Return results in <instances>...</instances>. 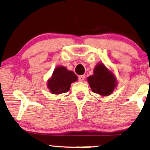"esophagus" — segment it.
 Listing matches in <instances>:
<instances>
[{"label":"esophagus","instance_id":"34e87169","mask_svg":"<svg viewBox=\"0 0 150 150\" xmlns=\"http://www.w3.org/2000/svg\"><path fill=\"white\" fill-rule=\"evenodd\" d=\"M85 79V75H79V80L80 81H84V80Z\"/></svg>","mask_w":150,"mask_h":150}]
</instances>
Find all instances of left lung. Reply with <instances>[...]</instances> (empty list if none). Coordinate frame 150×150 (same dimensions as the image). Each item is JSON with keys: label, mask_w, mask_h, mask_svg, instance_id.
I'll use <instances>...</instances> for the list:
<instances>
[{"label": "left lung", "mask_w": 150, "mask_h": 150, "mask_svg": "<svg viewBox=\"0 0 150 150\" xmlns=\"http://www.w3.org/2000/svg\"><path fill=\"white\" fill-rule=\"evenodd\" d=\"M92 91L101 96H108L113 93L117 86L115 76L102 63L96 66L93 75L87 78Z\"/></svg>", "instance_id": "1"}]
</instances>
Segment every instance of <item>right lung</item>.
<instances>
[{"label":"right lung","instance_id":"right-lung-1","mask_svg":"<svg viewBox=\"0 0 150 150\" xmlns=\"http://www.w3.org/2000/svg\"><path fill=\"white\" fill-rule=\"evenodd\" d=\"M77 80V76L73 71H68L64 66H59L48 79L47 86L51 93L61 94L69 91L72 83Z\"/></svg>","mask_w":150,"mask_h":150}]
</instances>
